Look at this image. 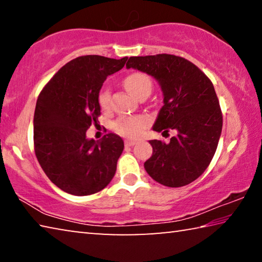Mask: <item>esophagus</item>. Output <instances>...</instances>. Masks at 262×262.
<instances>
[{"label": "esophagus", "instance_id": "34e87169", "mask_svg": "<svg viewBox=\"0 0 262 262\" xmlns=\"http://www.w3.org/2000/svg\"><path fill=\"white\" fill-rule=\"evenodd\" d=\"M137 143V141H134V140H126L125 141V144L127 145V147H133V145H135Z\"/></svg>", "mask_w": 262, "mask_h": 262}]
</instances>
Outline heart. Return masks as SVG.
Returning <instances> with one entry per match:
<instances>
[{"label":"heart","instance_id":"obj_1","mask_svg":"<svg viewBox=\"0 0 262 262\" xmlns=\"http://www.w3.org/2000/svg\"><path fill=\"white\" fill-rule=\"evenodd\" d=\"M125 86L130 94L139 98L143 92H150L152 88L151 79L143 73H133L125 78ZM98 104L101 110L107 111L111 106V95L107 88H103L98 94ZM148 118L144 115H125L113 123V129L122 136L136 139L148 126Z\"/></svg>","mask_w":262,"mask_h":262}]
</instances>
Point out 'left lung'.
<instances>
[{
    "mask_svg": "<svg viewBox=\"0 0 262 262\" xmlns=\"http://www.w3.org/2000/svg\"><path fill=\"white\" fill-rule=\"evenodd\" d=\"M126 67L151 75L162 88L164 105L154 130L177 132L167 143L149 141L152 156L144 163L145 171L167 187L190 184L209 166L222 133L214 85L192 62L172 54L130 56Z\"/></svg>",
    "mask_w": 262,
    "mask_h": 262,
    "instance_id": "1",
    "label": "left lung"
}]
</instances>
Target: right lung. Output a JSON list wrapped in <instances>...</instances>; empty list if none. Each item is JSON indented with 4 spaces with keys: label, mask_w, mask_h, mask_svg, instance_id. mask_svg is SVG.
Segmentation results:
<instances>
[{
    "label": "right lung",
    "mask_w": 262,
    "mask_h": 262,
    "mask_svg": "<svg viewBox=\"0 0 262 262\" xmlns=\"http://www.w3.org/2000/svg\"><path fill=\"white\" fill-rule=\"evenodd\" d=\"M120 60L84 55L66 63L38 97L33 118L34 152L53 184L66 193L84 196L107 186L123 150L120 136L86 139L100 115L98 94L108 75L123 68Z\"/></svg>",
    "instance_id": "right-lung-1"
}]
</instances>
